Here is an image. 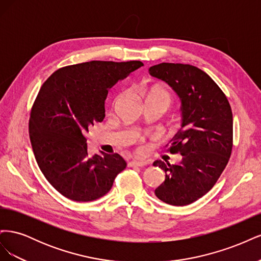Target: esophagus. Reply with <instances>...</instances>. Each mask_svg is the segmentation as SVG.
<instances>
[{"instance_id":"esophagus-1","label":"esophagus","mask_w":261,"mask_h":261,"mask_svg":"<svg viewBox=\"0 0 261 261\" xmlns=\"http://www.w3.org/2000/svg\"><path fill=\"white\" fill-rule=\"evenodd\" d=\"M146 164H148V161L143 159H134L128 162L129 167H144Z\"/></svg>"}]
</instances>
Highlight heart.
<instances>
[{"label":"heart","mask_w":261,"mask_h":261,"mask_svg":"<svg viewBox=\"0 0 261 261\" xmlns=\"http://www.w3.org/2000/svg\"><path fill=\"white\" fill-rule=\"evenodd\" d=\"M122 98V94H117V96L114 98L113 103H116V102ZM146 103L147 105H159L164 107L165 109H168L170 105L172 103V97L171 93L163 88V87L160 86H155L150 88L146 92Z\"/></svg>","instance_id":"heart-1"}]
</instances>
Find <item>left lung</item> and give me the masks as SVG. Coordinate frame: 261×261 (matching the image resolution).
I'll return each mask as SVG.
<instances>
[{
  "label": "left lung",
  "mask_w": 261,
  "mask_h": 261,
  "mask_svg": "<svg viewBox=\"0 0 261 261\" xmlns=\"http://www.w3.org/2000/svg\"><path fill=\"white\" fill-rule=\"evenodd\" d=\"M149 74L167 83L180 102V128L170 140V152L179 163L156 160L165 173L155 196L172 206H186L201 198L217 183L232 152L233 115L223 91L198 67L161 63Z\"/></svg>",
  "instance_id": "8db88e82"
}]
</instances>
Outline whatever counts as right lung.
I'll use <instances>...</instances> for the list:
<instances>
[{"mask_svg": "<svg viewBox=\"0 0 261 261\" xmlns=\"http://www.w3.org/2000/svg\"><path fill=\"white\" fill-rule=\"evenodd\" d=\"M143 65L90 61L60 68L42 85L30 113V143L44 177L66 198H101L127 165L118 153L89 156L86 134L103 121L109 89Z\"/></svg>", "mask_w": 261, "mask_h": 261, "instance_id": "right-lung-1", "label": "right lung"}]
</instances>
